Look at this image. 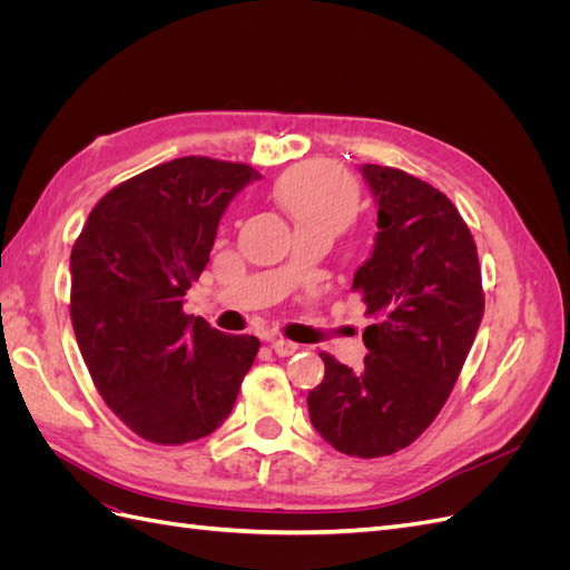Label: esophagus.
<instances>
[{
	"instance_id": "1",
	"label": "esophagus",
	"mask_w": 570,
	"mask_h": 570,
	"mask_svg": "<svg viewBox=\"0 0 570 570\" xmlns=\"http://www.w3.org/2000/svg\"><path fill=\"white\" fill-rule=\"evenodd\" d=\"M271 350L278 354V356H292V354L299 350V344L289 342V340H283V337H273L271 340Z\"/></svg>"
}]
</instances>
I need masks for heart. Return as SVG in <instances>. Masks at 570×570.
<instances>
[{
	"instance_id": "b5f03b06",
	"label": "heart",
	"mask_w": 570,
	"mask_h": 570,
	"mask_svg": "<svg viewBox=\"0 0 570 570\" xmlns=\"http://www.w3.org/2000/svg\"><path fill=\"white\" fill-rule=\"evenodd\" d=\"M278 199L297 226L316 220H347L354 212L356 189L342 168L316 161L297 168L278 185Z\"/></svg>"
}]
</instances>
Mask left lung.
<instances>
[{"instance_id":"8db88e82","label":"left lung","mask_w":570,"mask_h":570,"mask_svg":"<svg viewBox=\"0 0 570 570\" xmlns=\"http://www.w3.org/2000/svg\"><path fill=\"white\" fill-rule=\"evenodd\" d=\"M377 204L373 252L352 292L375 323L364 368L321 354L325 377L308 419L337 452L375 459L404 450L454 390L485 314L473 235L440 189L400 168L364 164Z\"/></svg>"}]
</instances>
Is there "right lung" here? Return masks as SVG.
<instances>
[{"instance_id":"obj_1","label":"right lung","mask_w":570,"mask_h":570,"mask_svg":"<svg viewBox=\"0 0 570 570\" xmlns=\"http://www.w3.org/2000/svg\"><path fill=\"white\" fill-rule=\"evenodd\" d=\"M262 176L183 157L116 185L71 252V321L101 400L157 444L212 435L262 347L183 312L230 199Z\"/></svg>"}]
</instances>
